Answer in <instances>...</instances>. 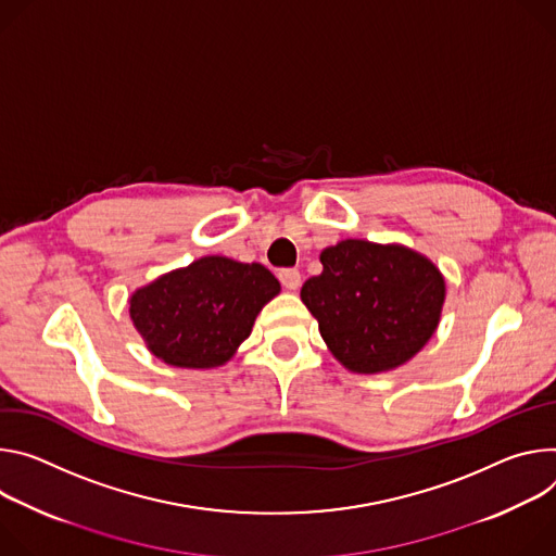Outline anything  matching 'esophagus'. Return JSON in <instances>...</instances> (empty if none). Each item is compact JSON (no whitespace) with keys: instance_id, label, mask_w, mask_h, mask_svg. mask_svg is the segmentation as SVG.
Returning a JSON list of instances; mask_svg holds the SVG:
<instances>
[{"instance_id":"esophagus-1","label":"esophagus","mask_w":556,"mask_h":556,"mask_svg":"<svg viewBox=\"0 0 556 556\" xmlns=\"http://www.w3.org/2000/svg\"><path fill=\"white\" fill-rule=\"evenodd\" d=\"M278 278H280L282 287L289 289V291H295V289L302 285V276H300L298 269H282V271L278 274Z\"/></svg>"}]
</instances>
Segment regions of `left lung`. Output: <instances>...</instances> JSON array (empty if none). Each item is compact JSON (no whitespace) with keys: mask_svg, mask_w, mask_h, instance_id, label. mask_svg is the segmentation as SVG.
<instances>
[{"mask_svg":"<svg viewBox=\"0 0 556 556\" xmlns=\"http://www.w3.org/2000/svg\"><path fill=\"white\" fill-rule=\"evenodd\" d=\"M323 274L300 298L331 355L353 374H387L438 331L446 280L438 265L400 242L346 238L320 254Z\"/></svg>","mask_w":556,"mask_h":556,"instance_id":"obj_1","label":"left lung"}]
</instances>
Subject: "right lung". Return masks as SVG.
<instances>
[{
  "instance_id": "obj_1",
  "label": "right lung",
  "mask_w": 556,
  "mask_h": 556,
  "mask_svg": "<svg viewBox=\"0 0 556 556\" xmlns=\"http://www.w3.org/2000/svg\"><path fill=\"white\" fill-rule=\"evenodd\" d=\"M278 293L280 282L261 263L203 256L139 287L128 304L154 357L176 368H216L250 338Z\"/></svg>"
}]
</instances>
